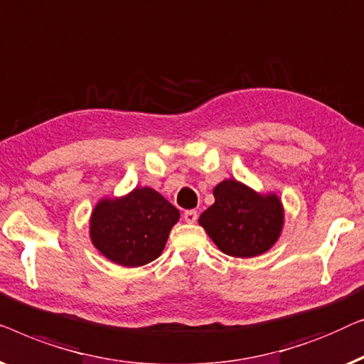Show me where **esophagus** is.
I'll list each match as a JSON object with an SVG mask.
<instances>
[{
	"instance_id": "1",
	"label": "esophagus",
	"mask_w": 364,
	"mask_h": 364,
	"mask_svg": "<svg viewBox=\"0 0 364 364\" xmlns=\"http://www.w3.org/2000/svg\"><path fill=\"white\" fill-rule=\"evenodd\" d=\"M196 219H198V213L194 211V209H189V211L184 213V221L186 223L193 224V223H196Z\"/></svg>"
}]
</instances>
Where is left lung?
Here are the masks:
<instances>
[{
  "label": "left lung",
  "instance_id": "obj_1",
  "mask_svg": "<svg viewBox=\"0 0 364 364\" xmlns=\"http://www.w3.org/2000/svg\"><path fill=\"white\" fill-rule=\"evenodd\" d=\"M213 194L214 204L198 223L221 252L249 259L274 247L285 224L277 193H259L237 180H224Z\"/></svg>",
  "mask_w": 364,
  "mask_h": 364
}]
</instances>
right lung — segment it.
I'll return each mask as SVG.
<instances>
[{
    "label": "right lung",
    "instance_id": "obj_1",
    "mask_svg": "<svg viewBox=\"0 0 364 364\" xmlns=\"http://www.w3.org/2000/svg\"><path fill=\"white\" fill-rule=\"evenodd\" d=\"M180 211L148 186L124 196L100 198L89 219L90 242L122 267H140L158 259L165 249Z\"/></svg>",
    "mask_w": 364,
    "mask_h": 364
}]
</instances>
